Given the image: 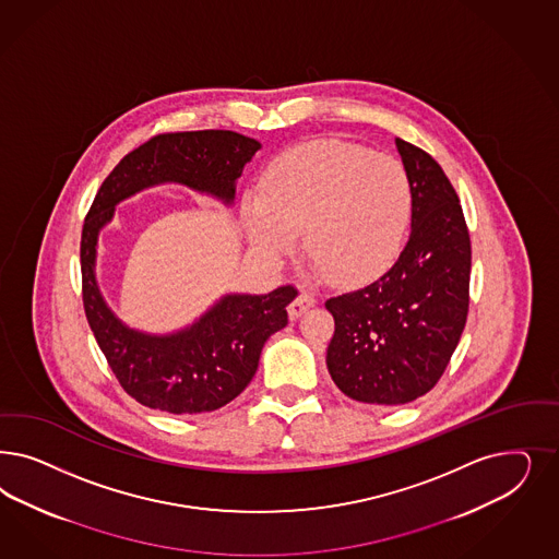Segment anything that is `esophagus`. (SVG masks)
Here are the masks:
<instances>
[{"mask_svg":"<svg viewBox=\"0 0 559 559\" xmlns=\"http://www.w3.org/2000/svg\"><path fill=\"white\" fill-rule=\"evenodd\" d=\"M314 305V296L307 292V289H302L292 302H289L288 314L289 319H298V317H302L305 312H307L308 308Z\"/></svg>","mask_w":559,"mask_h":559,"instance_id":"obj_1","label":"esophagus"}]
</instances>
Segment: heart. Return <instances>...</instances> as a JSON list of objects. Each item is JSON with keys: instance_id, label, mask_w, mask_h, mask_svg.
<instances>
[{"instance_id": "b5f03b06", "label": "heart", "mask_w": 559, "mask_h": 559, "mask_svg": "<svg viewBox=\"0 0 559 559\" xmlns=\"http://www.w3.org/2000/svg\"><path fill=\"white\" fill-rule=\"evenodd\" d=\"M414 207L405 166L366 145L323 140L296 145L265 170L245 226L267 254L294 247L343 286L377 277L395 257Z\"/></svg>"}]
</instances>
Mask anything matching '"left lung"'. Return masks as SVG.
<instances>
[{
	"instance_id": "obj_1",
	"label": "left lung",
	"mask_w": 559,
	"mask_h": 559,
	"mask_svg": "<svg viewBox=\"0 0 559 559\" xmlns=\"http://www.w3.org/2000/svg\"><path fill=\"white\" fill-rule=\"evenodd\" d=\"M412 180V236L377 282L331 296L326 368L361 403L403 405L432 391L463 335L471 238L451 180L428 152L395 140Z\"/></svg>"
}]
</instances>
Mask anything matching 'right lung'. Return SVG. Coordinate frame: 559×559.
<instances>
[{"mask_svg":"<svg viewBox=\"0 0 559 559\" xmlns=\"http://www.w3.org/2000/svg\"><path fill=\"white\" fill-rule=\"evenodd\" d=\"M259 147L257 140L226 129L160 133L129 152L92 201L80 242L86 319L115 379L127 395L150 409L203 414L240 395L257 372L265 342L288 324L286 307L298 289L288 284L265 296H226L187 331L150 337L119 323L98 292L94 277L98 230L121 199L166 180L230 203L235 180Z\"/></svg>","mask_w":559,"mask_h":559,"instance_id":"1","label":"right lung"}]
</instances>
